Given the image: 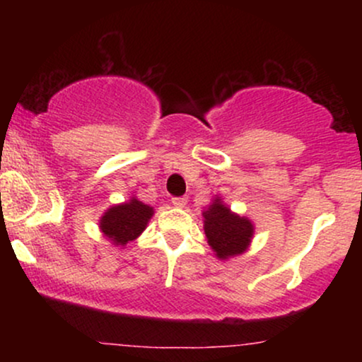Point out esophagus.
Listing matches in <instances>:
<instances>
[{"instance_id":"34e87169","label":"esophagus","mask_w":362,"mask_h":362,"mask_svg":"<svg viewBox=\"0 0 362 362\" xmlns=\"http://www.w3.org/2000/svg\"><path fill=\"white\" fill-rule=\"evenodd\" d=\"M172 204L175 207H184L187 204V197H173Z\"/></svg>"}]
</instances>
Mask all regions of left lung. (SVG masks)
Segmentation results:
<instances>
[{
    "mask_svg": "<svg viewBox=\"0 0 362 362\" xmlns=\"http://www.w3.org/2000/svg\"><path fill=\"white\" fill-rule=\"evenodd\" d=\"M207 243L219 259L240 255L250 245L253 226L248 219L231 213L226 206L216 199L213 206L202 213Z\"/></svg>",
    "mask_w": 362,
    "mask_h": 362,
    "instance_id": "1",
    "label": "left lung"
}]
</instances>
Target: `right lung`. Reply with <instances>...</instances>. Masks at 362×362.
Returning a JSON list of instances; mask_svg holds the SVG:
<instances>
[{
	"mask_svg": "<svg viewBox=\"0 0 362 362\" xmlns=\"http://www.w3.org/2000/svg\"><path fill=\"white\" fill-rule=\"evenodd\" d=\"M153 216V209L138 199H131L126 204L114 206L100 219V230L115 245H126L138 238Z\"/></svg>",
	"mask_w": 362,
	"mask_h": 362,
	"instance_id": "1",
	"label": "right lung"
}]
</instances>
